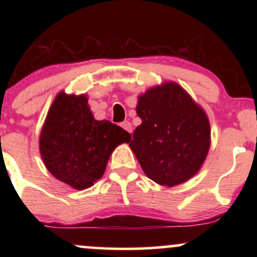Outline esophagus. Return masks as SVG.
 I'll list each match as a JSON object with an SVG mask.
<instances>
[{
  "label": "esophagus",
  "mask_w": 257,
  "mask_h": 257,
  "mask_svg": "<svg viewBox=\"0 0 257 257\" xmlns=\"http://www.w3.org/2000/svg\"><path fill=\"white\" fill-rule=\"evenodd\" d=\"M120 126H122L124 131H126L128 133H132L133 132V126H132V123L128 122V120H124V122L120 123Z\"/></svg>",
  "instance_id": "esophagus-1"
}]
</instances>
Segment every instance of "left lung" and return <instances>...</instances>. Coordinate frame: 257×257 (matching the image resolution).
Wrapping results in <instances>:
<instances>
[{
	"label": "left lung",
	"instance_id": "left-lung-1",
	"mask_svg": "<svg viewBox=\"0 0 257 257\" xmlns=\"http://www.w3.org/2000/svg\"><path fill=\"white\" fill-rule=\"evenodd\" d=\"M137 113L143 123L129 146L147 178L169 187L192 178L210 147L205 112L179 84L168 82L139 98Z\"/></svg>",
	"mask_w": 257,
	"mask_h": 257
}]
</instances>
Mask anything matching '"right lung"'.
<instances>
[{"mask_svg": "<svg viewBox=\"0 0 257 257\" xmlns=\"http://www.w3.org/2000/svg\"><path fill=\"white\" fill-rule=\"evenodd\" d=\"M132 135L110 120H96L84 95L60 93L47 114L40 138L44 166L54 178L76 190L104 175L110 155Z\"/></svg>", "mask_w": 257, "mask_h": 257, "instance_id": "obj_1", "label": "right lung"}]
</instances>
